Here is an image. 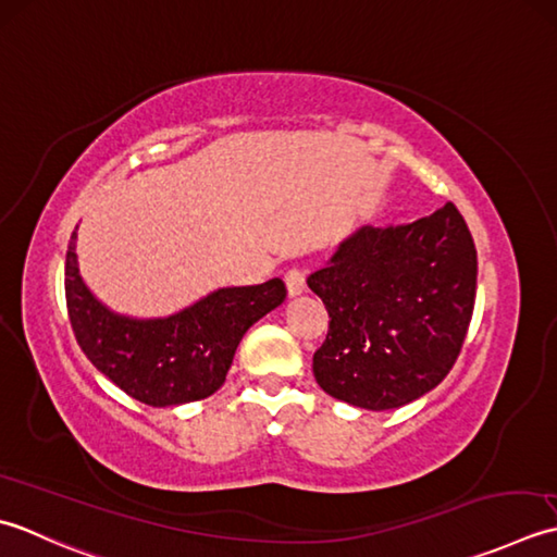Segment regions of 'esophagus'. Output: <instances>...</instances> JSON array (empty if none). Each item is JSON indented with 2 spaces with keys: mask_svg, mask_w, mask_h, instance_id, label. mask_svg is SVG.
Returning a JSON list of instances; mask_svg holds the SVG:
<instances>
[{
  "mask_svg": "<svg viewBox=\"0 0 557 557\" xmlns=\"http://www.w3.org/2000/svg\"><path fill=\"white\" fill-rule=\"evenodd\" d=\"M286 290H288V298H298V295L305 290V276L298 269H290L286 274Z\"/></svg>",
  "mask_w": 557,
  "mask_h": 557,
  "instance_id": "esophagus-1",
  "label": "esophagus"
}]
</instances>
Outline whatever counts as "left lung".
I'll list each match as a JSON object with an SVG mask.
<instances>
[{
  "label": "left lung",
  "instance_id": "1",
  "mask_svg": "<svg viewBox=\"0 0 557 557\" xmlns=\"http://www.w3.org/2000/svg\"><path fill=\"white\" fill-rule=\"evenodd\" d=\"M475 276L473 237L454 203L413 223L350 233L308 278L329 312L326 342L312 358L317 384L368 411L433 392L467 338Z\"/></svg>",
  "mask_w": 557,
  "mask_h": 557
}]
</instances>
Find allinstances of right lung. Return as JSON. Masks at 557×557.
Segmentation results:
<instances>
[{
  "instance_id": "obj_1",
  "label": "right lung",
  "mask_w": 557,
  "mask_h": 557,
  "mask_svg": "<svg viewBox=\"0 0 557 557\" xmlns=\"http://www.w3.org/2000/svg\"><path fill=\"white\" fill-rule=\"evenodd\" d=\"M76 231L64 267L76 342L98 372L146 406H183L219 392L247 329L286 300L283 281L271 278L262 286L215 288L165 317L122 314L84 281Z\"/></svg>"
}]
</instances>
